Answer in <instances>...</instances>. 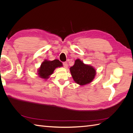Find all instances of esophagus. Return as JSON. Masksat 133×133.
<instances>
[{
  "label": "esophagus",
  "instance_id": "esophagus-1",
  "mask_svg": "<svg viewBox=\"0 0 133 133\" xmlns=\"http://www.w3.org/2000/svg\"><path fill=\"white\" fill-rule=\"evenodd\" d=\"M63 66L65 68H67L68 67V64L66 62H64L63 63Z\"/></svg>",
  "mask_w": 133,
  "mask_h": 133
}]
</instances>
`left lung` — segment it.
Returning <instances> with one entry per match:
<instances>
[{
    "label": "left lung",
    "instance_id": "left-lung-1",
    "mask_svg": "<svg viewBox=\"0 0 133 133\" xmlns=\"http://www.w3.org/2000/svg\"><path fill=\"white\" fill-rule=\"evenodd\" d=\"M70 71L74 82L81 86L90 83L96 75L95 68L84 64L79 59L75 60L74 65L70 68Z\"/></svg>",
    "mask_w": 133,
    "mask_h": 133
}]
</instances>
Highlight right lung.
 Returning <instances> with one entry per match:
<instances>
[{"mask_svg":"<svg viewBox=\"0 0 133 133\" xmlns=\"http://www.w3.org/2000/svg\"><path fill=\"white\" fill-rule=\"evenodd\" d=\"M63 66L62 63L58 59H55L53 61L45 60L38 69V75L40 78L47 79L53 74L56 68Z\"/></svg>","mask_w":133,"mask_h":133,"instance_id":"obj_1","label":"right lung"}]
</instances>
